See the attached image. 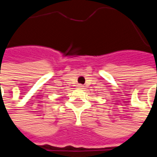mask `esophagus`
<instances>
[{"instance_id": "1", "label": "esophagus", "mask_w": 157, "mask_h": 157, "mask_svg": "<svg viewBox=\"0 0 157 157\" xmlns=\"http://www.w3.org/2000/svg\"><path fill=\"white\" fill-rule=\"evenodd\" d=\"M78 87H79V88H82V87H83V86L81 85V84H80V85L78 86Z\"/></svg>"}]
</instances>
